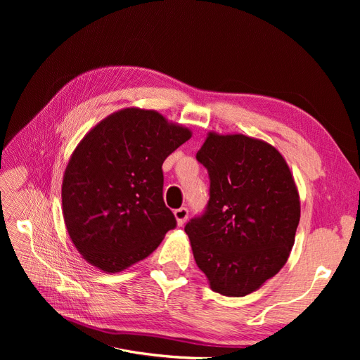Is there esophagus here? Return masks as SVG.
Segmentation results:
<instances>
[{
  "label": "esophagus",
  "mask_w": 360,
  "mask_h": 360,
  "mask_svg": "<svg viewBox=\"0 0 360 360\" xmlns=\"http://www.w3.org/2000/svg\"><path fill=\"white\" fill-rule=\"evenodd\" d=\"M174 216H176V221H177V225H183L184 222L188 221V216H189V212L186 207H180V209L174 210Z\"/></svg>",
  "instance_id": "34e87169"
}]
</instances>
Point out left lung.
<instances>
[{"instance_id":"8db88e82","label":"left lung","mask_w":360,"mask_h":360,"mask_svg":"<svg viewBox=\"0 0 360 360\" xmlns=\"http://www.w3.org/2000/svg\"><path fill=\"white\" fill-rule=\"evenodd\" d=\"M210 200L184 231L213 291L243 297L284 267L300 221V198L284 156L263 139L209 132L197 153Z\"/></svg>"}]
</instances>
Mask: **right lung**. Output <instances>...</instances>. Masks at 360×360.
<instances>
[{
	"mask_svg": "<svg viewBox=\"0 0 360 360\" xmlns=\"http://www.w3.org/2000/svg\"><path fill=\"white\" fill-rule=\"evenodd\" d=\"M192 130L153 110L124 108L91 127L63 176V217L85 261L117 274L147 258L176 226L162 163Z\"/></svg>",
	"mask_w": 360,
	"mask_h": 360,
	"instance_id": "obj_1",
	"label": "right lung"
}]
</instances>
